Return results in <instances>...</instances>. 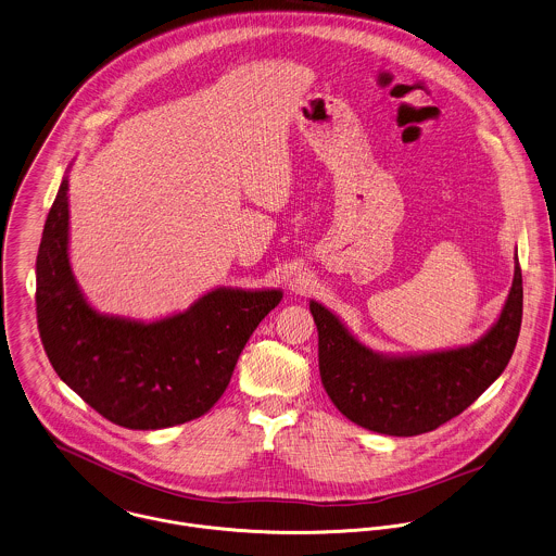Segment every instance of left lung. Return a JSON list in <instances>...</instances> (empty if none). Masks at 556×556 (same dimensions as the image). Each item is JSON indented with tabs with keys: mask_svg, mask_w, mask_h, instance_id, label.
Returning a JSON list of instances; mask_svg holds the SVG:
<instances>
[{
	"mask_svg": "<svg viewBox=\"0 0 556 556\" xmlns=\"http://www.w3.org/2000/svg\"><path fill=\"white\" fill-rule=\"evenodd\" d=\"M498 320L470 345L421 354H382L361 343L318 301H309L318 327L320 378L337 410L352 424L389 437L437 430L466 410L507 367L522 325V270Z\"/></svg>",
	"mask_w": 556,
	"mask_h": 556,
	"instance_id": "obj_1",
	"label": "left lung"
}]
</instances>
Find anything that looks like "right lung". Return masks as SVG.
I'll use <instances>...</instances> for the list:
<instances>
[{
    "label": "right lung",
    "mask_w": 556,
    "mask_h": 556,
    "mask_svg": "<svg viewBox=\"0 0 556 556\" xmlns=\"http://www.w3.org/2000/svg\"><path fill=\"white\" fill-rule=\"evenodd\" d=\"M68 174L36 257V316L58 376L99 415L128 430H161L206 415L281 290L215 288L189 309L143 323L101 314L68 257Z\"/></svg>",
    "instance_id": "1"
}]
</instances>
